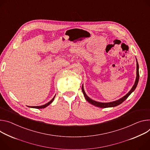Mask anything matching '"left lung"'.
<instances>
[{"label": "left lung", "mask_w": 150, "mask_h": 150, "mask_svg": "<svg viewBox=\"0 0 150 150\" xmlns=\"http://www.w3.org/2000/svg\"><path fill=\"white\" fill-rule=\"evenodd\" d=\"M139 64L138 63V62H137V78H136V80H135V82H134V84L133 85V86L132 87V89L130 90V91L126 94L125 96L124 97L121 98V99L117 100H115V101H114V102H108V103H102V102H97V101H95V100H92L91 99H90L88 96H87V95L86 94V92L84 91V87H83V85L82 86V91H83V93L84 94V96L86 98V99L87 100V101L88 102H89L90 103L96 106H98V107H99V108H109V107H114V106H118L119 105H120L121 103L123 102L129 96V95L135 90L136 87H137V85H138V81H139Z\"/></svg>", "instance_id": "left-lung-1"}]
</instances>
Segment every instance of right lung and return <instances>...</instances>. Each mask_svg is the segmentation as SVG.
I'll list each match as a JSON object with an SVG mask.
<instances>
[{
    "label": "right lung",
    "mask_w": 150,
    "mask_h": 150,
    "mask_svg": "<svg viewBox=\"0 0 150 150\" xmlns=\"http://www.w3.org/2000/svg\"><path fill=\"white\" fill-rule=\"evenodd\" d=\"M55 96H56V95L55 96H54V97L49 102H48L47 103H46V104H45V105H41V106H30V108H36V109H41V108H46L47 106H48L50 104H51L52 102V101L54 100V98H55ZM28 107H29V106H28Z\"/></svg>",
    "instance_id": "right-lung-1"
}]
</instances>
